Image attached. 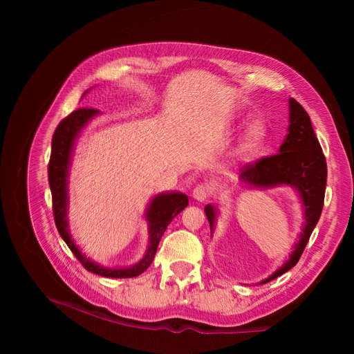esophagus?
Masks as SVG:
<instances>
[{
    "instance_id": "esophagus-1",
    "label": "esophagus",
    "mask_w": 354,
    "mask_h": 354,
    "mask_svg": "<svg viewBox=\"0 0 354 354\" xmlns=\"http://www.w3.org/2000/svg\"><path fill=\"white\" fill-rule=\"evenodd\" d=\"M194 198L199 202H203L207 201L208 196L211 195V187L207 183H201V185H196V187L194 188V192H192Z\"/></svg>"
}]
</instances>
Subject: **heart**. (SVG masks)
I'll use <instances>...</instances> for the list:
<instances>
[{
    "label": "heart",
    "mask_w": 354,
    "mask_h": 354,
    "mask_svg": "<svg viewBox=\"0 0 354 354\" xmlns=\"http://www.w3.org/2000/svg\"><path fill=\"white\" fill-rule=\"evenodd\" d=\"M267 135H268V130H267V126L263 120L252 122L247 127L245 133L243 135V138H241V140H239V145H238L239 155L251 156L255 152H258L259 149H261V146L264 145V142L267 139Z\"/></svg>",
    "instance_id": "obj_1"
}]
</instances>
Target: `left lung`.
Masks as SVG:
<instances>
[{"label":"left lung","instance_id":"left-lung-1","mask_svg":"<svg viewBox=\"0 0 354 354\" xmlns=\"http://www.w3.org/2000/svg\"><path fill=\"white\" fill-rule=\"evenodd\" d=\"M239 179L241 182L250 185L251 188L266 189L278 187V185H290L300 194L303 201L306 224L300 234L299 243L294 245V251L291 252L288 261L261 281V284H266L287 272L299 263L323 211L327 163L319 139L315 138L310 116L299 102L292 97L290 99L288 135L280 146V152L245 165L244 169L241 171ZM205 214L211 231H214L216 219L215 207L207 205Z\"/></svg>","mask_w":354,"mask_h":354}]
</instances>
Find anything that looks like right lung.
I'll list each match as a JSON object with an SVG mask.
<instances>
[{"mask_svg": "<svg viewBox=\"0 0 354 354\" xmlns=\"http://www.w3.org/2000/svg\"><path fill=\"white\" fill-rule=\"evenodd\" d=\"M99 113L96 109H77L70 113L66 119L60 122L55 129L51 142V156L48 162V183L53 196V214L54 222L57 227L62 238L71 252L82 263V266L97 275L109 277V278H132L149 268L152 264L159 241L166 231L167 225L171 224L172 219L180 214L185 207L188 205V196L180 192H166L156 195L146 209V219L149 225V245L145 257L140 261L132 267L127 268H106L96 263H93L87 258L79 247H76L74 241L68 232L67 224V176L68 166L71 159V152L74 142H76L82 129Z\"/></svg>", "mask_w": 354, "mask_h": 354, "instance_id": "1", "label": "right lung"}]
</instances>
